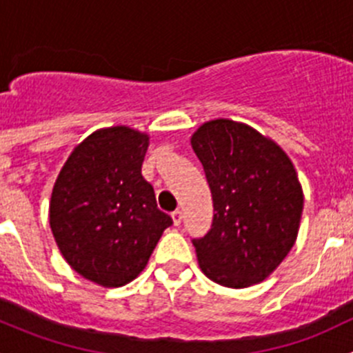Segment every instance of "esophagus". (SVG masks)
I'll list each match as a JSON object with an SVG mask.
<instances>
[{"instance_id": "obj_1", "label": "esophagus", "mask_w": 353, "mask_h": 353, "mask_svg": "<svg viewBox=\"0 0 353 353\" xmlns=\"http://www.w3.org/2000/svg\"><path fill=\"white\" fill-rule=\"evenodd\" d=\"M172 222L174 225H181V222H183V212H181V210L172 212Z\"/></svg>"}]
</instances>
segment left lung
Segmentation results:
<instances>
[{"instance_id": "1", "label": "left lung", "mask_w": 353, "mask_h": 353, "mask_svg": "<svg viewBox=\"0 0 353 353\" xmlns=\"http://www.w3.org/2000/svg\"><path fill=\"white\" fill-rule=\"evenodd\" d=\"M213 199L212 229L193 239L201 272L230 288L263 282L297 239L304 194L285 152L230 119L201 124L191 137Z\"/></svg>"}]
</instances>
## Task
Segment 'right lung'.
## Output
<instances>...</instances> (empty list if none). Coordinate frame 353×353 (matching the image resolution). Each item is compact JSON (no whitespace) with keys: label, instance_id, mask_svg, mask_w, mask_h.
I'll return each instance as SVG.
<instances>
[{"label":"right lung","instance_id":"1","mask_svg":"<svg viewBox=\"0 0 353 353\" xmlns=\"http://www.w3.org/2000/svg\"><path fill=\"white\" fill-rule=\"evenodd\" d=\"M148 134L128 126L85 138L63 165L49 223L68 265L102 287H123L147 266L172 219L141 176Z\"/></svg>","mask_w":353,"mask_h":353}]
</instances>
